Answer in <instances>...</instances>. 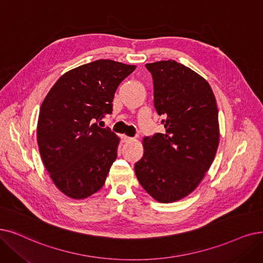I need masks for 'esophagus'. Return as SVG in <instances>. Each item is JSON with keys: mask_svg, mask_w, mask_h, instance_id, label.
Listing matches in <instances>:
<instances>
[{"mask_svg": "<svg viewBox=\"0 0 263 263\" xmlns=\"http://www.w3.org/2000/svg\"><path fill=\"white\" fill-rule=\"evenodd\" d=\"M122 139L124 142H131L134 140V138H131V136H127V135H123Z\"/></svg>", "mask_w": 263, "mask_h": 263, "instance_id": "34e87169", "label": "esophagus"}]
</instances>
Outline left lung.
<instances>
[{
	"instance_id": "8db88e82",
	"label": "left lung",
	"mask_w": 263,
	"mask_h": 263,
	"mask_svg": "<svg viewBox=\"0 0 263 263\" xmlns=\"http://www.w3.org/2000/svg\"><path fill=\"white\" fill-rule=\"evenodd\" d=\"M154 82V105L165 119V133L143 139L144 155L134 170L157 201L187 197L208 172L219 144L218 109L210 84L174 60L147 63Z\"/></svg>"
}]
</instances>
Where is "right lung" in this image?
Listing matches in <instances>:
<instances>
[{"label": "right lung", "mask_w": 263, "mask_h": 263, "mask_svg": "<svg viewBox=\"0 0 263 263\" xmlns=\"http://www.w3.org/2000/svg\"><path fill=\"white\" fill-rule=\"evenodd\" d=\"M135 65L97 60L63 74L43 101L37 143L54 185L73 199L103 187L117 158L118 136L98 122L112 111L119 84Z\"/></svg>", "instance_id": "add662e5"}]
</instances>
